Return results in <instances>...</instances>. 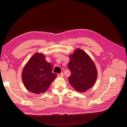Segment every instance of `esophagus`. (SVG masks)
<instances>
[{
	"label": "esophagus",
	"instance_id": "esophagus-1",
	"mask_svg": "<svg viewBox=\"0 0 127 127\" xmlns=\"http://www.w3.org/2000/svg\"><path fill=\"white\" fill-rule=\"evenodd\" d=\"M64 76L63 73H61V74H59L58 75V77H63Z\"/></svg>",
	"mask_w": 127,
	"mask_h": 127
}]
</instances>
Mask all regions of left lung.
I'll return each instance as SVG.
<instances>
[{"mask_svg":"<svg viewBox=\"0 0 127 127\" xmlns=\"http://www.w3.org/2000/svg\"><path fill=\"white\" fill-rule=\"evenodd\" d=\"M68 64L71 75L68 81L77 91L85 92L93 87L97 77L93 61L83 50L77 48L69 56Z\"/></svg>","mask_w":127,"mask_h":127,"instance_id":"8db88e82","label":"left lung"}]
</instances>
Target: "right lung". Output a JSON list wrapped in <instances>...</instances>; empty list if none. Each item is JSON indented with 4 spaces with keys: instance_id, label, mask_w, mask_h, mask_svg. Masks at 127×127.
Instances as JSON below:
<instances>
[{
    "instance_id": "add662e5",
    "label": "right lung",
    "mask_w": 127,
    "mask_h": 127,
    "mask_svg": "<svg viewBox=\"0 0 127 127\" xmlns=\"http://www.w3.org/2000/svg\"><path fill=\"white\" fill-rule=\"evenodd\" d=\"M51 64L47 62L43 53L36 52L26 64L22 73L24 86L29 92L43 93L56 78Z\"/></svg>"
}]
</instances>
